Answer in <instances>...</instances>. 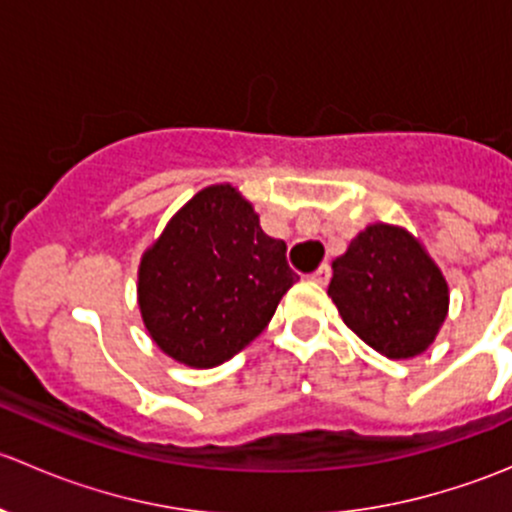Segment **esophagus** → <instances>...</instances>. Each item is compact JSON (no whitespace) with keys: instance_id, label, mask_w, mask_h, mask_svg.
Here are the masks:
<instances>
[{"instance_id":"esophagus-1","label":"esophagus","mask_w":512,"mask_h":512,"mask_svg":"<svg viewBox=\"0 0 512 512\" xmlns=\"http://www.w3.org/2000/svg\"><path fill=\"white\" fill-rule=\"evenodd\" d=\"M329 275H332V270H329V265H327V262H324V265H319L317 270H314L309 277H312V280L317 282V285H327Z\"/></svg>"}]
</instances>
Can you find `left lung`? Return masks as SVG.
<instances>
[{
    "instance_id": "left-lung-1",
    "label": "left lung",
    "mask_w": 512,
    "mask_h": 512,
    "mask_svg": "<svg viewBox=\"0 0 512 512\" xmlns=\"http://www.w3.org/2000/svg\"><path fill=\"white\" fill-rule=\"evenodd\" d=\"M329 297L344 324L389 359L426 352L448 314V285L409 230L374 223L332 262Z\"/></svg>"
}]
</instances>
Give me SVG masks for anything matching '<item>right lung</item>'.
<instances>
[{
    "label": "right lung",
    "mask_w": 512,
    "mask_h": 512,
    "mask_svg": "<svg viewBox=\"0 0 512 512\" xmlns=\"http://www.w3.org/2000/svg\"><path fill=\"white\" fill-rule=\"evenodd\" d=\"M285 252L237 188L195 193L138 267V307L160 352L193 369L242 352L299 280Z\"/></svg>",
    "instance_id": "add662e5"
}]
</instances>
